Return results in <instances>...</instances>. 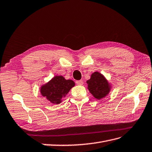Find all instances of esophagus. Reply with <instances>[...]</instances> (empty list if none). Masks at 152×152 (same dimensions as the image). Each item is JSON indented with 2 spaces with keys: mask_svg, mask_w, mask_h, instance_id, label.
Segmentation results:
<instances>
[{
  "mask_svg": "<svg viewBox=\"0 0 152 152\" xmlns=\"http://www.w3.org/2000/svg\"><path fill=\"white\" fill-rule=\"evenodd\" d=\"M76 83L77 85H78V86H82V85L83 84V80H78V81H76Z\"/></svg>",
  "mask_w": 152,
  "mask_h": 152,
  "instance_id": "34e87169",
  "label": "esophagus"
}]
</instances>
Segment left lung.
Wrapping results in <instances>:
<instances>
[{"label":"left lung","instance_id":"1","mask_svg":"<svg viewBox=\"0 0 152 152\" xmlns=\"http://www.w3.org/2000/svg\"><path fill=\"white\" fill-rule=\"evenodd\" d=\"M87 83L90 93L98 100L106 96L111 89L107 80L102 74L98 72L92 74L90 80L87 81Z\"/></svg>","mask_w":152,"mask_h":152}]
</instances>
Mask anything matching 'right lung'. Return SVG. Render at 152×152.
Returning a JSON list of instances; mask_svg holds the SVG:
<instances>
[{"label":"right lung","mask_w":152,"mask_h":152,"mask_svg":"<svg viewBox=\"0 0 152 152\" xmlns=\"http://www.w3.org/2000/svg\"><path fill=\"white\" fill-rule=\"evenodd\" d=\"M75 82L71 80H65L62 76H56L41 87V93L43 96L51 103L59 104L61 102L63 97H65Z\"/></svg>","instance_id":"1"}]
</instances>
